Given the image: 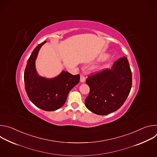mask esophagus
<instances>
[{
  "label": "esophagus",
  "mask_w": 157,
  "mask_h": 157,
  "mask_svg": "<svg viewBox=\"0 0 157 157\" xmlns=\"http://www.w3.org/2000/svg\"><path fill=\"white\" fill-rule=\"evenodd\" d=\"M86 80V76L84 74H81L80 76V81L81 82H84Z\"/></svg>",
  "instance_id": "1"
}]
</instances>
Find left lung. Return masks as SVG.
Returning a JSON list of instances; mask_svg holds the SVG:
<instances>
[{
    "label": "left lung",
    "mask_w": 157,
    "mask_h": 157,
    "mask_svg": "<svg viewBox=\"0 0 157 157\" xmlns=\"http://www.w3.org/2000/svg\"><path fill=\"white\" fill-rule=\"evenodd\" d=\"M132 71L125 56L106 68L87 76L90 92L85 99L86 107L98 115H107L118 110L127 98L132 87Z\"/></svg>",
    "instance_id": "left-lung-1"
}]
</instances>
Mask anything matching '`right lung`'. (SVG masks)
I'll use <instances>...</instances> for the list:
<instances>
[{"mask_svg": "<svg viewBox=\"0 0 157 157\" xmlns=\"http://www.w3.org/2000/svg\"><path fill=\"white\" fill-rule=\"evenodd\" d=\"M45 42L38 44L28 59L24 72L25 88L33 104L42 110L53 111L64 105L71 89L79 83L80 75H73L63 71L53 79L38 76L35 70V59Z\"/></svg>", "mask_w": 157, "mask_h": 157, "instance_id": "obj_1", "label": "right lung"}]
</instances>
